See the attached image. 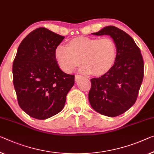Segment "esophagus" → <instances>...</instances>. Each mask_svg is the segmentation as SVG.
Listing matches in <instances>:
<instances>
[{"instance_id": "1", "label": "esophagus", "mask_w": 154, "mask_h": 154, "mask_svg": "<svg viewBox=\"0 0 154 154\" xmlns=\"http://www.w3.org/2000/svg\"><path fill=\"white\" fill-rule=\"evenodd\" d=\"M82 77L81 76V75H75V81L76 82H77V81H79V80L81 79Z\"/></svg>"}]
</instances>
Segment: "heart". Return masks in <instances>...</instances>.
<instances>
[{
    "instance_id": "1",
    "label": "heart",
    "mask_w": 154,
    "mask_h": 154,
    "mask_svg": "<svg viewBox=\"0 0 154 154\" xmlns=\"http://www.w3.org/2000/svg\"><path fill=\"white\" fill-rule=\"evenodd\" d=\"M54 56L59 68L70 72L79 65L82 72L102 75L111 69L118 57V48L113 38L109 37H78L70 40L68 45L59 44L55 48Z\"/></svg>"
}]
</instances>
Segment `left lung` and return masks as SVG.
Returning <instances> with one entry per match:
<instances>
[{
    "mask_svg": "<svg viewBox=\"0 0 154 154\" xmlns=\"http://www.w3.org/2000/svg\"><path fill=\"white\" fill-rule=\"evenodd\" d=\"M92 34L111 36L117 45L118 57L109 72L91 79L89 102L97 113L108 117L118 116L137 100L144 77L140 50L128 34L115 26H106Z\"/></svg>",
    "mask_w": 154,
    "mask_h": 154,
    "instance_id": "8db88e82",
    "label": "left lung"
}]
</instances>
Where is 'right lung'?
<instances>
[{"label":"right lung","instance_id":"1","mask_svg":"<svg viewBox=\"0 0 154 154\" xmlns=\"http://www.w3.org/2000/svg\"><path fill=\"white\" fill-rule=\"evenodd\" d=\"M45 27L34 29L18 48L13 63V83L23 111L45 120L62 111L75 75L60 69L54 56L63 38Z\"/></svg>","mask_w":154,"mask_h":154}]
</instances>
